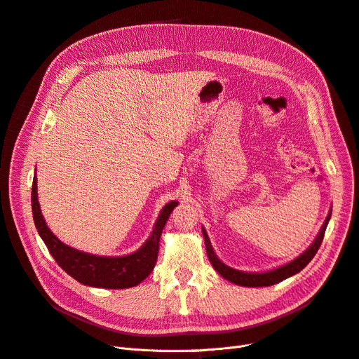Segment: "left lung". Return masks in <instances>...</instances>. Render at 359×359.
<instances>
[{"label": "left lung", "mask_w": 359, "mask_h": 359, "mask_svg": "<svg viewBox=\"0 0 359 359\" xmlns=\"http://www.w3.org/2000/svg\"><path fill=\"white\" fill-rule=\"evenodd\" d=\"M330 218H332V208H330L327 218H325L324 224L320 228V233L317 234V237H315V240L311 243V246L304 253H300L297 257H294L293 261H290L287 264H284V265H281L278 268H274V269L264 271V272L238 271L236 268L225 265L217 256V253H215L205 226H202V233H203L205 246H206V253H208L209 261H210L212 266L215 268V271H217L222 278L228 280L229 283H233V284L243 285V287H268V285H274V284H277V283H280L285 278H289V277L297 274V272L302 271L312 261V257L315 256V253L318 252V249L321 246L325 228L328 225Z\"/></svg>", "instance_id": "8db88e82"}]
</instances>
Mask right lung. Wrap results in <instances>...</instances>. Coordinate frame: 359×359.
Segmentation results:
<instances>
[{"mask_svg":"<svg viewBox=\"0 0 359 359\" xmlns=\"http://www.w3.org/2000/svg\"><path fill=\"white\" fill-rule=\"evenodd\" d=\"M32 215L36 231L55 262L67 274L83 285L98 289H130L144 281L153 271L159 253V241L172 210L178 206L177 200L166 203L157 217L153 231L138 250L125 256H98L70 248L57 238L47 226L38 202L36 174L32 184Z\"/></svg>","mask_w":359,"mask_h":359,"instance_id":"obj_1","label":"right lung"}]
</instances>
